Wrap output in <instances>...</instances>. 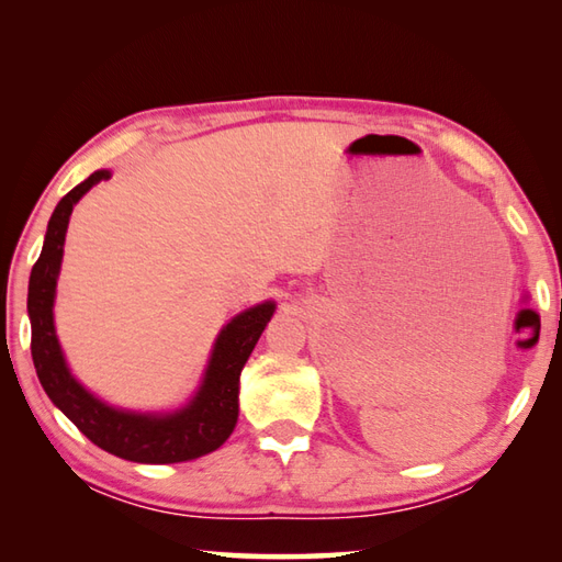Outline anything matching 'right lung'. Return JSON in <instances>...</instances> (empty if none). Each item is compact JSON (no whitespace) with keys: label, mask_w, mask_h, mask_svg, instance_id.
<instances>
[{"label":"right lung","mask_w":562,"mask_h":562,"mask_svg":"<svg viewBox=\"0 0 562 562\" xmlns=\"http://www.w3.org/2000/svg\"><path fill=\"white\" fill-rule=\"evenodd\" d=\"M108 177H111L108 170L93 172L56 204L48 220L42 256L29 276L26 308L32 321V358L38 382L48 400L108 454L137 464H177V461L204 457L220 449L236 427L241 368L249 360L256 340L261 338L266 323L271 321L276 303H259L226 323L216 336L202 387L196 390L190 405L172 415L115 409L93 397L66 366L54 328V299L68 216L74 212V204Z\"/></svg>","instance_id":"right-lung-1"}]
</instances>
